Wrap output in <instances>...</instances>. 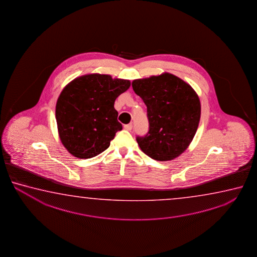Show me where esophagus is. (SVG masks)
Returning <instances> with one entry per match:
<instances>
[{
    "label": "esophagus",
    "instance_id": "esophagus-1",
    "mask_svg": "<svg viewBox=\"0 0 257 257\" xmlns=\"http://www.w3.org/2000/svg\"><path fill=\"white\" fill-rule=\"evenodd\" d=\"M124 128L126 130V131H131L132 130V124H127V125H125L124 126Z\"/></svg>",
    "mask_w": 257,
    "mask_h": 257
}]
</instances>
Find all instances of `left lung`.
<instances>
[{
  "instance_id": "8db88e82",
  "label": "left lung",
  "mask_w": 257,
  "mask_h": 257,
  "mask_svg": "<svg viewBox=\"0 0 257 257\" xmlns=\"http://www.w3.org/2000/svg\"><path fill=\"white\" fill-rule=\"evenodd\" d=\"M132 87L148 108L149 131L137 138L140 149L157 161L178 157L199 126V96L190 84L169 73L137 79Z\"/></svg>"
}]
</instances>
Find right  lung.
I'll return each instance as SVG.
<instances>
[{"instance_id": "obj_1", "label": "right lung", "mask_w": 257, "mask_h": 257, "mask_svg": "<svg viewBox=\"0 0 257 257\" xmlns=\"http://www.w3.org/2000/svg\"><path fill=\"white\" fill-rule=\"evenodd\" d=\"M130 86L128 80L90 74L74 79L63 89L56 118L60 140L71 155L86 159L109 148L122 130L114 102Z\"/></svg>"}]
</instances>
